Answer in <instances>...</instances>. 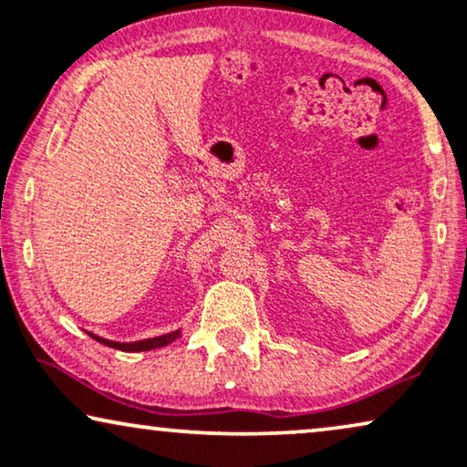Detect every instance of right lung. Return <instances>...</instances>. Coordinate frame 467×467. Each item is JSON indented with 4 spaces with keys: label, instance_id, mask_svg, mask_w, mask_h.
<instances>
[{
    "label": "right lung",
    "instance_id": "obj_1",
    "mask_svg": "<svg viewBox=\"0 0 467 467\" xmlns=\"http://www.w3.org/2000/svg\"><path fill=\"white\" fill-rule=\"evenodd\" d=\"M93 340H98L101 344H106V347L110 348H119V350H127V353H140V350H150V348H159V347H165V344H170L171 340H176L178 336H181V331H171V334H165V336H157V337H150V340H140V342H110L106 340V337H99V336H93Z\"/></svg>",
    "mask_w": 467,
    "mask_h": 467
}]
</instances>
